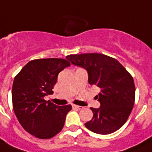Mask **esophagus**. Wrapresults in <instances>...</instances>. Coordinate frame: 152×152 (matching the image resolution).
<instances>
[{"label":"esophagus","instance_id":"obj_1","mask_svg":"<svg viewBox=\"0 0 152 152\" xmlns=\"http://www.w3.org/2000/svg\"><path fill=\"white\" fill-rule=\"evenodd\" d=\"M72 107L75 108V109H77V110L83 109V107H81V106H78V105H75V104H73V105H72Z\"/></svg>","mask_w":152,"mask_h":152}]
</instances>
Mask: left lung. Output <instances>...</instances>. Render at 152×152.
<instances>
[{
  "label": "left lung",
  "instance_id": "1",
  "mask_svg": "<svg viewBox=\"0 0 152 152\" xmlns=\"http://www.w3.org/2000/svg\"><path fill=\"white\" fill-rule=\"evenodd\" d=\"M72 65L87 71L88 83L100 88L99 108L91 107L94 117L85 126L99 134H109L127 121L134 104L133 77L115 58L99 53L69 55Z\"/></svg>",
  "mask_w": 152,
  "mask_h": 152
}]
</instances>
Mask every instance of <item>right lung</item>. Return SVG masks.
Returning a JSON list of instances; mask_svg holds the SVG:
<instances>
[{
    "label": "right lung",
    "mask_w": 152,
    "mask_h": 152,
    "mask_svg": "<svg viewBox=\"0 0 152 152\" xmlns=\"http://www.w3.org/2000/svg\"><path fill=\"white\" fill-rule=\"evenodd\" d=\"M70 62L63 58H39L25 65L14 80L12 103L23 128L38 138L54 137L63 128L71 105L57 106L44 100L53 94L58 73Z\"/></svg>",
    "instance_id": "1"
}]
</instances>
